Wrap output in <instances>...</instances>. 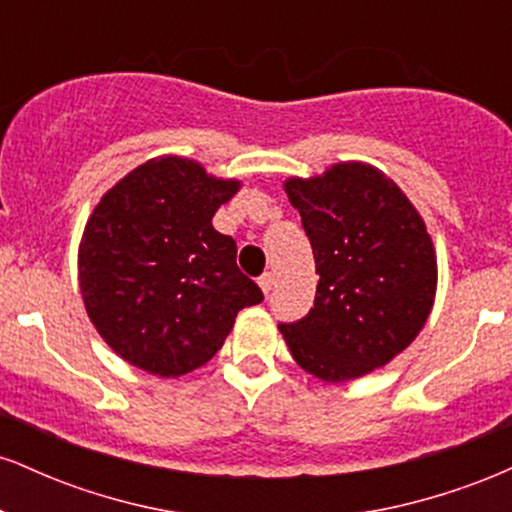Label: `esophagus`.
Segmentation results:
<instances>
[{
	"mask_svg": "<svg viewBox=\"0 0 512 512\" xmlns=\"http://www.w3.org/2000/svg\"><path fill=\"white\" fill-rule=\"evenodd\" d=\"M257 284H260L262 293H269V291H272V286H274V274L272 272H264L260 279H257Z\"/></svg>",
	"mask_w": 512,
	"mask_h": 512,
	"instance_id": "obj_1",
	"label": "esophagus"
}]
</instances>
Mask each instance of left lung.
Here are the masks:
<instances>
[{
	"label": "left lung",
	"instance_id": "obj_1",
	"mask_svg": "<svg viewBox=\"0 0 512 512\" xmlns=\"http://www.w3.org/2000/svg\"><path fill=\"white\" fill-rule=\"evenodd\" d=\"M284 190L301 214L320 281L310 313L279 332L315 378H361L407 349L431 315L438 264L426 223L368 163L289 178Z\"/></svg>",
	"mask_w": 512,
	"mask_h": 512
}]
</instances>
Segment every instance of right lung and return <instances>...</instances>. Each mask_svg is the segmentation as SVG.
<instances>
[{
  "label": "right lung",
  "instance_id": "obj_1",
  "mask_svg": "<svg viewBox=\"0 0 512 512\" xmlns=\"http://www.w3.org/2000/svg\"><path fill=\"white\" fill-rule=\"evenodd\" d=\"M238 180L182 156L151 158L105 192L79 245L86 313L132 366L178 378L209 361L238 310L262 291L236 264V240L211 226Z\"/></svg>",
  "mask_w": 512,
  "mask_h": 512
}]
</instances>
